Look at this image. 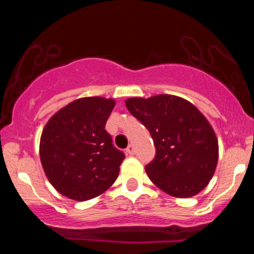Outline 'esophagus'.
Returning a JSON list of instances; mask_svg holds the SVG:
<instances>
[{"instance_id":"obj_1","label":"esophagus","mask_w":254,"mask_h":254,"mask_svg":"<svg viewBox=\"0 0 254 254\" xmlns=\"http://www.w3.org/2000/svg\"><path fill=\"white\" fill-rule=\"evenodd\" d=\"M127 153L129 154V155H133V154H135V148H133V145H132V144H129V145H127Z\"/></svg>"}]
</instances>
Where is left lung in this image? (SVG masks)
I'll return each instance as SVG.
<instances>
[{
    "mask_svg": "<svg viewBox=\"0 0 254 254\" xmlns=\"http://www.w3.org/2000/svg\"><path fill=\"white\" fill-rule=\"evenodd\" d=\"M127 109L149 130L155 157L145 166L149 179L171 196H194L208 185L218 159V142L205 117L185 99L161 94L131 98Z\"/></svg>",
    "mask_w": 254,
    "mask_h": 254,
    "instance_id": "1",
    "label": "left lung"
}]
</instances>
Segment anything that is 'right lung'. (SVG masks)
<instances>
[{
  "label": "right lung",
  "instance_id": "add662e5",
  "mask_svg": "<svg viewBox=\"0 0 254 254\" xmlns=\"http://www.w3.org/2000/svg\"><path fill=\"white\" fill-rule=\"evenodd\" d=\"M115 100L77 99L52 116L40 138V161L49 182L63 196L92 199L111 188L124 153L106 130Z\"/></svg>",
  "mask_w": 254,
  "mask_h": 254
}]
</instances>
